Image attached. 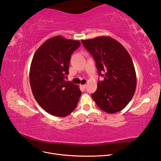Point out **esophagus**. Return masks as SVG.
Wrapping results in <instances>:
<instances>
[{
  "label": "esophagus",
  "instance_id": "obj_1",
  "mask_svg": "<svg viewBox=\"0 0 161 161\" xmlns=\"http://www.w3.org/2000/svg\"><path fill=\"white\" fill-rule=\"evenodd\" d=\"M81 86H82V89H86V85H81Z\"/></svg>",
  "mask_w": 161,
  "mask_h": 161
}]
</instances>
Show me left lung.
<instances>
[{
    "instance_id": "1",
    "label": "left lung",
    "mask_w": 161,
    "mask_h": 161,
    "mask_svg": "<svg viewBox=\"0 0 161 161\" xmlns=\"http://www.w3.org/2000/svg\"><path fill=\"white\" fill-rule=\"evenodd\" d=\"M82 45L93 57L99 75L95 92L91 95L99 108L108 114L122 110L132 99L136 74L128 52L109 36L82 40Z\"/></svg>"
}]
</instances>
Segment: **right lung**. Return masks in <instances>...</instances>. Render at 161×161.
<instances>
[{
	"mask_svg": "<svg viewBox=\"0 0 161 161\" xmlns=\"http://www.w3.org/2000/svg\"><path fill=\"white\" fill-rule=\"evenodd\" d=\"M80 45L79 40L58 36L48 39L34 53L30 71L31 91L37 103L51 115H69L79 101V86L65 78L72 53Z\"/></svg>",
	"mask_w": 161,
	"mask_h": 161,
	"instance_id": "obj_1",
	"label": "right lung"
}]
</instances>
